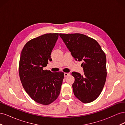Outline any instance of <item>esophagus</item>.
<instances>
[{"instance_id":"1","label":"esophagus","mask_w":125,"mask_h":125,"mask_svg":"<svg viewBox=\"0 0 125 125\" xmlns=\"http://www.w3.org/2000/svg\"><path fill=\"white\" fill-rule=\"evenodd\" d=\"M69 75V73H64V76H65V77H67V76H68Z\"/></svg>"}]
</instances>
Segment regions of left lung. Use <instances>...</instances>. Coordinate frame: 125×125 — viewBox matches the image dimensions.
<instances>
[{
	"mask_svg": "<svg viewBox=\"0 0 125 125\" xmlns=\"http://www.w3.org/2000/svg\"><path fill=\"white\" fill-rule=\"evenodd\" d=\"M75 60L82 61L84 74L73 72L74 95L84 103L93 102L103 89L106 79V58L97 42L80 33L59 34Z\"/></svg>",
	"mask_w": 125,
	"mask_h": 125,
	"instance_id": "left-lung-1",
	"label": "left lung"
}]
</instances>
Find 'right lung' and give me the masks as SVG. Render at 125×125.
I'll return each mask as SVG.
<instances>
[{"instance_id":"right-lung-1","label":"right lung","mask_w":125,"mask_h":125,"mask_svg":"<svg viewBox=\"0 0 125 125\" xmlns=\"http://www.w3.org/2000/svg\"><path fill=\"white\" fill-rule=\"evenodd\" d=\"M58 38V33H47L28 42L22 49L19 76L26 92L37 103L49 105L59 95L64 77L62 72L44 70Z\"/></svg>"}]
</instances>
